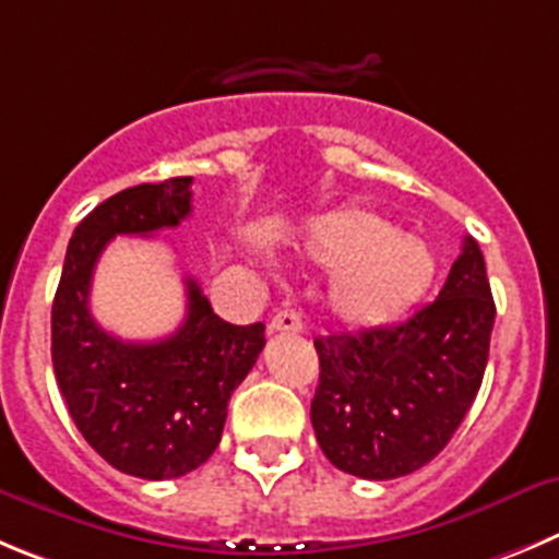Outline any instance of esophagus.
Listing matches in <instances>:
<instances>
[{
  "mask_svg": "<svg viewBox=\"0 0 559 559\" xmlns=\"http://www.w3.org/2000/svg\"><path fill=\"white\" fill-rule=\"evenodd\" d=\"M270 333H300L304 331V317L295 309H284L270 320Z\"/></svg>",
  "mask_w": 559,
  "mask_h": 559,
  "instance_id": "1",
  "label": "esophagus"
}]
</instances>
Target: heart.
I'll list each match as a JSON object with an SVG mask.
<instances>
[{"instance_id": "obj_1", "label": "heart", "mask_w": 559, "mask_h": 559, "mask_svg": "<svg viewBox=\"0 0 559 559\" xmlns=\"http://www.w3.org/2000/svg\"><path fill=\"white\" fill-rule=\"evenodd\" d=\"M304 253L333 270L328 306L347 325L372 328L416 306L432 286L438 259L430 245L380 212L344 206L306 226Z\"/></svg>"}]
</instances>
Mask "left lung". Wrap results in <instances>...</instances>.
I'll use <instances>...</instances> for the list:
<instances>
[{
	"mask_svg": "<svg viewBox=\"0 0 559 559\" xmlns=\"http://www.w3.org/2000/svg\"><path fill=\"white\" fill-rule=\"evenodd\" d=\"M493 317L483 250L466 237L444 289L411 320L314 338L311 425L328 461L361 479L430 463L477 397Z\"/></svg>",
	"mask_w": 559,
	"mask_h": 559,
	"instance_id": "obj_1",
	"label": "left lung"
}]
</instances>
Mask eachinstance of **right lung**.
I'll return each instance as SVG.
<instances>
[{"label": "right lung", "instance_id": "right-lung-1", "mask_svg": "<svg viewBox=\"0 0 559 559\" xmlns=\"http://www.w3.org/2000/svg\"><path fill=\"white\" fill-rule=\"evenodd\" d=\"M192 176L138 185L98 203L68 242L51 306V364L68 414L112 468L185 477L217 450L228 400L264 347V325H231L187 278V317L159 342H123L91 314L93 270L118 234L151 237L192 212Z\"/></svg>", "mask_w": 559, "mask_h": 559}]
</instances>
